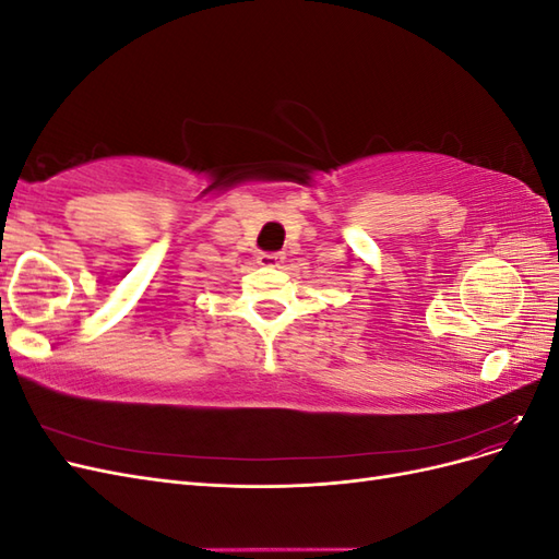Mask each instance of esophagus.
Here are the masks:
<instances>
[{"instance_id":"34e87169","label":"esophagus","mask_w":559,"mask_h":559,"mask_svg":"<svg viewBox=\"0 0 559 559\" xmlns=\"http://www.w3.org/2000/svg\"><path fill=\"white\" fill-rule=\"evenodd\" d=\"M284 261L282 253H261L259 257V265H265V267H275Z\"/></svg>"}]
</instances>
